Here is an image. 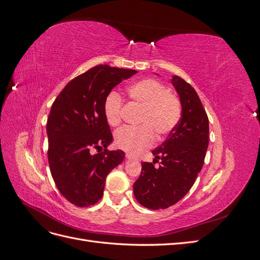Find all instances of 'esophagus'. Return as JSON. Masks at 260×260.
<instances>
[{
  "label": "esophagus",
  "instance_id": "obj_1",
  "mask_svg": "<svg viewBox=\"0 0 260 260\" xmlns=\"http://www.w3.org/2000/svg\"><path fill=\"white\" fill-rule=\"evenodd\" d=\"M125 158L127 159H137L135 156H132L131 154H125Z\"/></svg>",
  "mask_w": 260,
  "mask_h": 260
}]
</instances>
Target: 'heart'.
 I'll list each match as a JSON object with an SVG mask.
<instances>
[{"mask_svg": "<svg viewBox=\"0 0 260 260\" xmlns=\"http://www.w3.org/2000/svg\"><path fill=\"white\" fill-rule=\"evenodd\" d=\"M125 93L130 101L141 105L138 127H123L115 133L116 145L131 154H140L155 142V133L168 135L179 123L182 108L178 96L161 82L144 78L130 83ZM123 101L120 94L109 92L103 103V113L109 125L121 121Z\"/></svg>", "mask_w": 260, "mask_h": 260, "instance_id": "obj_1", "label": "heart"}]
</instances>
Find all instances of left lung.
I'll list each match as a JSON object with an SVG mask.
<instances>
[{
	"label": "left lung",
	"instance_id": "left-lung-1",
	"mask_svg": "<svg viewBox=\"0 0 260 260\" xmlns=\"http://www.w3.org/2000/svg\"><path fill=\"white\" fill-rule=\"evenodd\" d=\"M179 94L182 114L179 123L158 147L153 149L154 162H142V171L133 184V193L141 205L165 209L175 205L190 191L204 165L209 142V121L193 86L179 76H172Z\"/></svg>",
	"mask_w": 260,
	"mask_h": 260
}]
</instances>
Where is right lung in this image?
Masks as SVG:
<instances>
[{
  "instance_id": "add662e5",
  "label": "right lung",
  "mask_w": 260,
  "mask_h": 260,
  "mask_svg": "<svg viewBox=\"0 0 260 260\" xmlns=\"http://www.w3.org/2000/svg\"><path fill=\"white\" fill-rule=\"evenodd\" d=\"M137 70L99 65L69 81L55 99L46 123L49 165L61 195L78 207L103 196L107 175L124 153L108 151L113 136L103 113L107 94ZM93 148L99 149L91 154Z\"/></svg>"
}]
</instances>
